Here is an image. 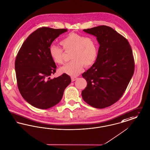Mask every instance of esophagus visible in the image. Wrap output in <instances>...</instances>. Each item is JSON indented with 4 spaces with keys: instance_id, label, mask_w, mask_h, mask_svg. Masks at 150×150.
<instances>
[{
    "instance_id": "34e87169",
    "label": "esophagus",
    "mask_w": 150,
    "mask_h": 150,
    "mask_svg": "<svg viewBox=\"0 0 150 150\" xmlns=\"http://www.w3.org/2000/svg\"><path fill=\"white\" fill-rule=\"evenodd\" d=\"M71 81L73 82L74 81H76V79H77V78L76 77H71Z\"/></svg>"
}]
</instances>
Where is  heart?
I'll return each mask as SVG.
<instances>
[{
  "label": "heart",
  "mask_w": 150,
  "mask_h": 150,
  "mask_svg": "<svg viewBox=\"0 0 150 150\" xmlns=\"http://www.w3.org/2000/svg\"><path fill=\"white\" fill-rule=\"evenodd\" d=\"M60 44L65 51H71L72 60L61 68L60 73L76 77L82 71L84 65H92L98 55V43L94 38L85 37L75 33H69L61 40ZM49 54L52 61L56 64L64 62L63 49L54 45L49 48Z\"/></svg>",
  "instance_id": "1"
}]
</instances>
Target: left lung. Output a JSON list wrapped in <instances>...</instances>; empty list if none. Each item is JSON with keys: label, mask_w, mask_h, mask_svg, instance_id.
Here are the masks:
<instances>
[{"label": "left lung", "mask_w": 150, "mask_h": 150, "mask_svg": "<svg viewBox=\"0 0 150 150\" xmlns=\"http://www.w3.org/2000/svg\"><path fill=\"white\" fill-rule=\"evenodd\" d=\"M83 30L95 36L100 46L95 62L82 74L87 85L82 97L94 108H106L120 99L133 77L132 50L127 40L109 26Z\"/></svg>", "instance_id": "left-lung-1"}]
</instances>
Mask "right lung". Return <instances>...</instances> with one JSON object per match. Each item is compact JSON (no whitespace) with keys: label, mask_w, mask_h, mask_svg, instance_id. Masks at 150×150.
I'll list each match as a JSON object with an SVG mask.
<instances>
[{"label":"right lung","mask_w":150,"mask_h":150,"mask_svg":"<svg viewBox=\"0 0 150 150\" xmlns=\"http://www.w3.org/2000/svg\"><path fill=\"white\" fill-rule=\"evenodd\" d=\"M67 31L39 28L24 41L17 55L15 67L19 91L35 108L44 110L56 105L71 82L67 74L53 79L50 77L55 73L56 65L50 57L49 48L56 38Z\"/></svg>","instance_id":"add662e5"}]
</instances>
